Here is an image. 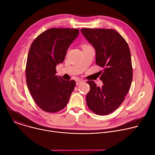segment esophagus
<instances>
[{"label": "esophagus", "instance_id": "esophagus-1", "mask_svg": "<svg viewBox=\"0 0 155 155\" xmlns=\"http://www.w3.org/2000/svg\"><path fill=\"white\" fill-rule=\"evenodd\" d=\"M83 81H84V80H76V84L77 85H79L80 84L82 83Z\"/></svg>", "mask_w": 155, "mask_h": 155}]
</instances>
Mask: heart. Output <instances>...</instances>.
<instances>
[{
  "instance_id": "1",
  "label": "heart",
  "mask_w": 155,
  "mask_h": 155,
  "mask_svg": "<svg viewBox=\"0 0 155 155\" xmlns=\"http://www.w3.org/2000/svg\"><path fill=\"white\" fill-rule=\"evenodd\" d=\"M88 45H86V44H84V45H82V48H83V47H86V46H88Z\"/></svg>"
}]
</instances>
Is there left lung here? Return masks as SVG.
I'll return each mask as SVG.
<instances>
[{"label":"left lung","instance_id":"left-lung-1","mask_svg":"<svg viewBox=\"0 0 155 155\" xmlns=\"http://www.w3.org/2000/svg\"><path fill=\"white\" fill-rule=\"evenodd\" d=\"M81 32L96 51V63L100 71L102 87L94 81H87L90 90L86 104L99 115L111 114L125 99L133 76L130 52L124 38L114 29L83 28Z\"/></svg>","mask_w":155,"mask_h":155}]
</instances>
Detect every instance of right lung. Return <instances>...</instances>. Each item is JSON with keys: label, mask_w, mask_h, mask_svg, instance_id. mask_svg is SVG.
Masks as SVG:
<instances>
[{"label": "right lung", "mask_w": 155, "mask_h": 155, "mask_svg": "<svg viewBox=\"0 0 155 155\" xmlns=\"http://www.w3.org/2000/svg\"><path fill=\"white\" fill-rule=\"evenodd\" d=\"M79 34V29L51 28L32 43L26 66V83L36 104L45 112H58L67 105L76 83L56 75L57 64Z\"/></svg>", "instance_id": "1"}]
</instances>
